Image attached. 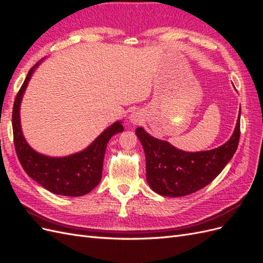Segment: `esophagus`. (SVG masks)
Listing matches in <instances>:
<instances>
[{"instance_id": "1", "label": "esophagus", "mask_w": 263, "mask_h": 263, "mask_svg": "<svg viewBox=\"0 0 263 263\" xmlns=\"http://www.w3.org/2000/svg\"><path fill=\"white\" fill-rule=\"evenodd\" d=\"M129 118H130V122H132L133 124H138V123H140V121H141L142 115H141L140 112H138V110H136V112H133V113L130 114Z\"/></svg>"}]
</instances>
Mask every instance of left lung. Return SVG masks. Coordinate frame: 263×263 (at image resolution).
Masks as SVG:
<instances>
[{
  "mask_svg": "<svg viewBox=\"0 0 263 263\" xmlns=\"http://www.w3.org/2000/svg\"><path fill=\"white\" fill-rule=\"evenodd\" d=\"M136 135L145 150L149 186L163 196H184L210 184L233 158L240 138V109L233 136L212 150L187 153L150 136L142 127Z\"/></svg>",
  "mask_w": 263,
  "mask_h": 263,
  "instance_id": "left-lung-1",
  "label": "left lung"
}]
</instances>
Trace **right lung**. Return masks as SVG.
Returning a JSON list of instances; mask_svg holds the SVG:
<instances>
[{"instance_id": "right-lung-1", "label": "right lung", "mask_w": 263, "mask_h": 263, "mask_svg": "<svg viewBox=\"0 0 263 263\" xmlns=\"http://www.w3.org/2000/svg\"><path fill=\"white\" fill-rule=\"evenodd\" d=\"M43 60L29 70L15 98L12 115L14 146L23 169L28 176L51 193L65 196H82L97 186L102 178L103 161L107 142L124 127L118 121L103 132L84 150L67 157H48L37 153L24 138L21 126L20 107L27 84L35 69Z\"/></svg>"}]
</instances>
